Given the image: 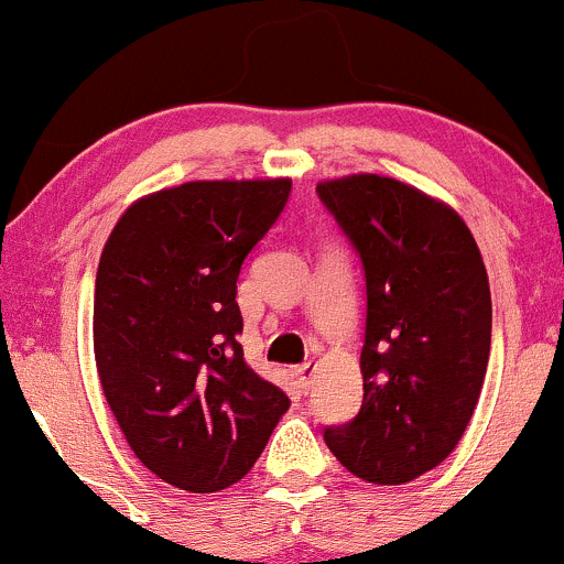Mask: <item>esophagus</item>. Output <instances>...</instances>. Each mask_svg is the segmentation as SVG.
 I'll return each instance as SVG.
<instances>
[{
    "label": "esophagus",
    "mask_w": 564,
    "mask_h": 564,
    "mask_svg": "<svg viewBox=\"0 0 564 564\" xmlns=\"http://www.w3.org/2000/svg\"><path fill=\"white\" fill-rule=\"evenodd\" d=\"M314 371H317V362H314V360H306V362H301V366L293 368V373H295V379H299L301 390H308V387H312Z\"/></svg>",
    "instance_id": "1"
}]
</instances>
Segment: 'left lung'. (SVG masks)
Here are the masks:
<instances>
[{
	"label": "left lung",
	"instance_id": "obj_1",
	"mask_svg": "<svg viewBox=\"0 0 564 564\" xmlns=\"http://www.w3.org/2000/svg\"><path fill=\"white\" fill-rule=\"evenodd\" d=\"M317 193L360 252L368 295L360 414L325 444L362 481H414L459 444L487 377L481 250L449 204L401 180L347 174Z\"/></svg>",
	"mask_w": 564,
	"mask_h": 564
}]
</instances>
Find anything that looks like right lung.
Here are the masks:
<instances>
[{
    "instance_id": "1",
    "label": "right lung",
    "mask_w": 564,
    "mask_h": 564,
    "mask_svg": "<svg viewBox=\"0 0 564 564\" xmlns=\"http://www.w3.org/2000/svg\"><path fill=\"white\" fill-rule=\"evenodd\" d=\"M290 177L193 180L137 198L101 250L94 355L139 463L185 492L231 487L290 409L247 366L236 280Z\"/></svg>"
}]
</instances>
